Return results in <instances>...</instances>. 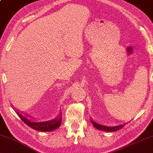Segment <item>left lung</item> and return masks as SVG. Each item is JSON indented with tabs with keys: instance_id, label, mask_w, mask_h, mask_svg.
<instances>
[{
	"instance_id": "left-lung-1",
	"label": "left lung",
	"mask_w": 153,
	"mask_h": 153,
	"mask_svg": "<svg viewBox=\"0 0 153 153\" xmlns=\"http://www.w3.org/2000/svg\"><path fill=\"white\" fill-rule=\"evenodd\" d=\"M98 128H99V126H98ZM98 127H97V128H98ZM100 128H101V129H102V128H100ZM104 130H105V129H104Z\"/></svg>"
}]
</instances>
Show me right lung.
<instances>
[{
    "label": "right lung",
    "mask_w": 153,
    "mask_h": 153,
    "mask_svg": "<svg viewBox=\"0 0 153 153\" xmlns=\"http://www.w3.org/2000/svg\"><path fill=\"white\" fill-rule=\"evenodd\" d=\"M61 120H59V121H56L54 123L52 124H46L45 126H42V124H39L41 126H36L37 124H39V123H33L30 124V127L32 128L35 129V130L36 131H52L55 130V129H57L59 126H60L61 125ZM43 124V123H42Z\"/></svg>",
    "instance_id": "right-lung-1"
}]
</instances>
